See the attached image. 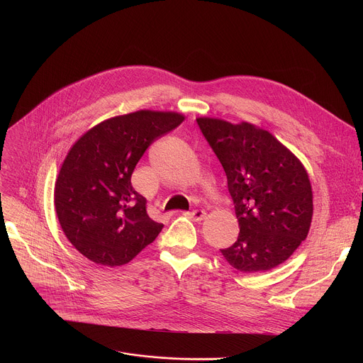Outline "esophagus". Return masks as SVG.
I'll use <instances>...</instances> for the list:
<instances>
[{
  "label": "esophagus",
  "instance_id": "34e87169",
  "mask_svg": "<svg viewBox=\"0 0 363 363\" xmlns=\"http://www.w3.org/2000/svg\"><path fill=\"white\" fill-rule=\"evenodd\" d=\"M185 216H186L188 218H191L192 221H201V220H203V217L206 216V213H205L203 210H192V211H189V213H185Z\"/></svg>",
  "mask_w": 363,
  "mask_h": 363
}]
</instances>
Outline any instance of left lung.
I'll return each mask as SVG.
<instances>
[{
	"label": "left lung",
	"instance_id": "1",
	"mask_svg": "<svg viewBox=\"0 0 363 363\" xmlns=\"http://www.w3.org/2000/svg\"><path fill=\"white\" fill-rule=\"evenodd\" d=\"M196 123L225 171L240 224L237 241L221 254L242 273L277 267L312 223L313 194L304 167L272 133L251 123L211 118Z\"/></svg>",
	"mask_w": 363,
	"mask_h": 363
}]
</instances>
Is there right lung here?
I'll return each mask as SVG.
<instances>
[{
  "mask_svg": "<svg viewBox=\"0 0 363 363\" xmlns=\"http://www.w3.org/2000/svg\"><path fill=\"white\" fill-rule=\"evenodd\" d=\"M184 119L152 111L116 116L87 130L67 153L55 188L56 213L69 241L93 263L123 266L162 231L130 177L145 150Z\"/></svg>",
  "mask_w": 363,
  "mask_h": 363,
  "instance_id": "1",
  "label": "right lung"
}]
</instances>
